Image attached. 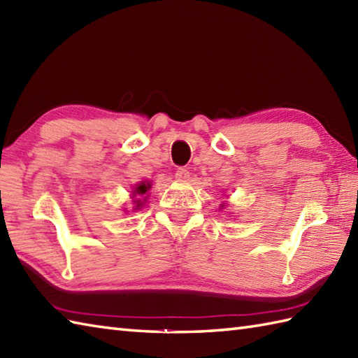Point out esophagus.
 Returning <instances> with one entry per match:
<instances>
[{"label":"esophagus","mask_w":358,"mask_h":358,"mask_svg":"<svg viewBox=\"0 0 358 358\" xmlns=\"http://www.w3.org/2000/svg\"><path fill=\"white\" fill-rule=\"evenodd\" d=\"M175 177H177V180L180 181H186L189 178V171L185 169V167H180V169H177V172H175Z\"/></svg>","instance_id":"esophagus-1"}]
</instances>
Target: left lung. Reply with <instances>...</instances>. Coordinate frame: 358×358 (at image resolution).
<instances>
[{
  "label": "left lung",
  "mask_w": 358,
  "mask_h": 358,
  "mask_svg": "<svg viewBox=\"0 0 358 358\" xmlns=\"http://www.w3.org/2000/svg\"><path fill=\"white\" fill-rule=\"evenodd\" d=\"M223 206H224V204H223ZM223 206H222V208H223Z\"/></svg>",
  "instance_id": "1"
}]
</instances>
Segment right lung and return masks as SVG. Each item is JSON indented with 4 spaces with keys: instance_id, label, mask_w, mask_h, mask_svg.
<instances>
[{
    "instance_id": "add662e5",
    "label": "right lung",
    "mask_w": 358,
    "mask_h": 358,
    "mask_svg": "<svg viewBox=\"0 0 358 358\" xmlns=\"http://www.w3.org/2000/svg\"><path fill=\"white\" fill-rule=\"evenodd\" d=\"M152 187V185H150V181H140L138 185H136L135 187H134V191H132V201H134V204H135V209H140L141 208V204L148 200V192H149V189Z\"/></svg>"
}]
</instances>
